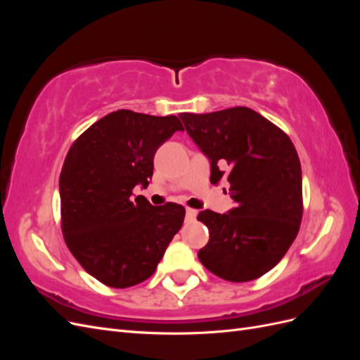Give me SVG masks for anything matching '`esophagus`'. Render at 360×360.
<instances>
[{"label":"esophagus","instance_id":"1","mask_svg":"<svg viewBox=\"0 0 360 360\" xmlns=\"http://www.w3.org/2000/svg\"><path fill=\"white\" fill-rule=\"evenodd\" d=\"M197 214H198V212L197 210H193V209H186V217L189 221H193L195 217H197Z\"/></svg>","mask_w":360,"mask_h":360}]
</instances>
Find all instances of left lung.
Segmentation results:
<instances>
[{"label":"left lung","mask_w":360,"mask_h":360,"mask_svg":"<svg viewBox=\"0 0 360 360\" xmlns=\"http://www.w3.org/2000/svg\"><path fill=\"white\" fill-rule=\"evenodd\" d=\"M210 159V181L230 183L236 207L198 214L210 238L198 258L230 282L254 281L274 269L296 238L302 214V168L288 135L246 106L179 115Z\"/></svg>","instance_id":"8db88e82"}]
</instances>
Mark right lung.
<instances>
[{
  "mask_svg": "<svg viewBox=\"0 0 360 360\" xmlns=\"http://www.w3.org/2000/svg\"><path fill=\"white\" fill-rule=\"evenodd\" d=\"M177 130L183 124L176 115L118 110L86 129L64 159V242L86 274L108 287L148 279L183 225V205L130 198L136 184L148 186L156 150Z\"/></svg>",
  "mask_w": 360,
  "mask_h": 360,
  "instance_id": "right-lung-1",
  "label": "right lung"
}]
</instances>
